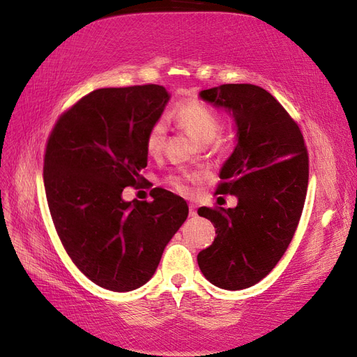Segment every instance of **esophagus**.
Returning <instances> with one entry per match:
<instances>
[{
	"mask_svg": "<svg viewBox=\"0 0 357 357\" xmlns=\"http://www.w3.org/2000/svg\"><path fill=\"white\" fill-rule=\"evenodd\" d=\"M189 214L192 215V218H195L197 215V207L193 204H189Z\"/></svg>",
	"mask_w": 357,
	"mask_h": 357,
	"instance_id": "obj_1",
	"label": "esophagus"
}]
</instances>
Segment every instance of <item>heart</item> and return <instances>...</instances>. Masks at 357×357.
<instances>
[{
  "label": "heart",
  "mask_w": 357,
  "mask_h": 357,
  "mask_svg": "<svg viewBox=\"0 0 357 357\" xmlns=\"http://www.w3.org/2000/svg\"><path fill=\"white\" fill-rule=\"evenodd\" d=\"M176 122L185 129V131L201 144H208L218 137L222 129V119L210 105L201 101H186L180 102L172 110ZM167 129L164 121H158L149 129L146 135V149L149 155L160 153L165 143ZM192 178L188 172L172 174L168 177V183L178 192L188 190V183Z\"/></svg>",
  "instance_id": "obj_1"
}]
</instances>
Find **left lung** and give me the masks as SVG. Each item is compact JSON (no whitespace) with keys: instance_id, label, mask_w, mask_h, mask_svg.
Wrapping results in <instances>:
<instances>
[{"instance_id":"8db88e82","label":"left lung","mask_w":357,"mask_h":357,"mask_svg":"<svg viewBox=\"0 0 357 357\" xmlns=\"http://www.w3.org/2000/svg\"><path fill=\"white\" fill-rule=\"evenodd\" d=\"M236 125V146L220 169L215 193L235 195V208L202 207L215 228L198 265L210 283L247 289L273 271L294 238L308 186V153L298 123L255 84H220L199 92Z\"/></svg>"}]
</instances>
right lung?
Segmentation results:
<instances>
[{"mask_svg":"<svg viewBox=\"0 0 357 357\" xmlns=\"http://www.w3.org/2000/svg\"><path fill=\"white\" fill-rule=\"evenodd\" d=\"M168 101L159 84L96 89L49 137L43 177L53 225L75 266L104 289L146 284L189 214L165 189H153L150 202L122 198L144 180L146 135Z\"/></svg>","mask_w":357,"mask_h":357,"instance_id":"right-lung-1","label":"right lung"}]
</instances>
